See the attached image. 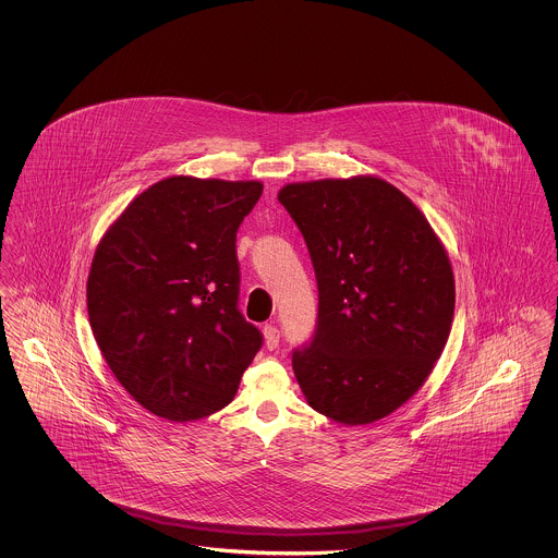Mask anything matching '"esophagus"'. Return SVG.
<instances>
[{
	"mask_svg": "<svg viewBox=\"0 0 558 558\" xmlns=\"http://www.w3.org/2000/svg\"><path fill=\"white\" fill-rule=\"evenodd\" d=\"M264 337H266V347L269 351H274L278 343H280V330L276 326H271V324L264 326Z\"/></svg>",
	"mask_w": 558,
	"mask_h": 558,
	"instance_id": "obj_1",
	"label": "esophagus"
}]
</instances>
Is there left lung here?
<instances>
[{
    "instance_id": "1",
    "label": "left lung",
    "mask_w": 558,
    "mask_h": 558,
    "mask_svg": "<svg viewBox=\"0 0 558 558\" xmlns=\"http://www.w3.org/2000/svg\"><path fill=\"white\" fill-rule=\"evenodd\" d=\"M318 282V322L292 349L307 403L368 425L412 398L450 337L453 274L425 215L378 178L289 184L278 194Z\"/></svg>"
}]
</instances>
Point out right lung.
<instances>
[{"instance_id":"add662e5","label":"right lung","mask_w":558,"mask_h":558,"mask_svg":"<svg viewBox=\"0 0 558 558\" xmlns=\"http://www.w3.org/2000/svg\"><path fill=\"white\" fill-rule=\"evenodd\" d=\"M262 192V182L160 180L96 248V343L125 391L160 418L187 423L226 408L264 345L239 310L236 257L240 223Z\"/></svg>"}]
</instances>
